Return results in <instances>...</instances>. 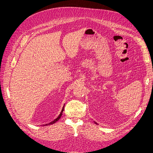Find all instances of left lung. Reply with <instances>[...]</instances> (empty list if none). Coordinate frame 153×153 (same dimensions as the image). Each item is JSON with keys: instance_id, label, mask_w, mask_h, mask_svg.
<instances>
[{"instance_id": "1", "label": "left lung", "mask_w": 153, "mask_h": 153, "mask_svg": "<svg viewBox=\"0 0 153 153\" xmlns=\"http://www.w3.org/2000/svg\"><path fill=\"white\" fill-rule=\"evenodd\" d=\"M94 123H95V124H97L96 122H94Z\"/></svg>"}]
</instances>
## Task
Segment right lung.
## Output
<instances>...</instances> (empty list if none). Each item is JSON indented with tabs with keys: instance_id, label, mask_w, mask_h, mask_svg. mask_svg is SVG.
Segmentation results:
<instances>
[{
	"instance_id": "1",
	"label": "right lung",
	"mask_w": 153,
	"mask_h": 153,
	"mask_svg": "<svg viewBox=\"0 0 153 153\" xmlns=\"http://www.w3.org/2000/svg\"><path fill=\"white\" fill-rule=\"evenodd\" d=\"M64 106H63V108H62V110H61V113H60V114H59V116L55 119V120H53V121H52V122H50V123H48V124H45V125H43V126H47V125H50V124H54V123H56L57 121H59V120L60 119V118L61 117V116H62V112H63V111H64Z\"/></svg>"
}]
</instances>
